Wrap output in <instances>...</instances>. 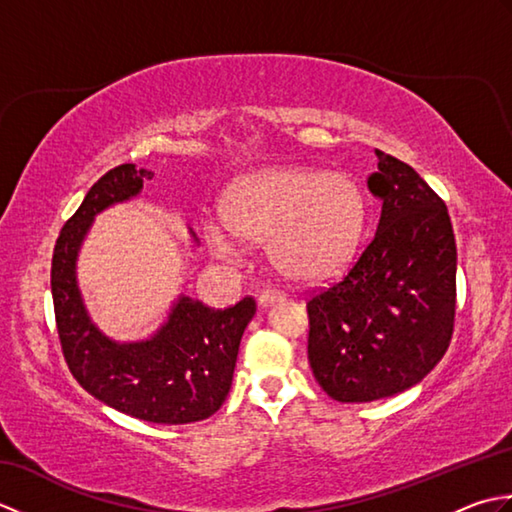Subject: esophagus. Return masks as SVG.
<instances>
[{
	"label": "esophagus",
	"mask_w": 512,
	"mask_h": 512,
	"mask_svg": "<svg viewBox=\"0 0 512 512\" xmlns=\"http://www.w3.org/2000/svg\"><path fill=\"white\" fill-rule=\"evenodd\" d=\"M281 299H284V292H279L275 288H266L259 292V303H262V306H268V303H275Z\"/></svg>",
	"instance_id": "1"
}]
</instances>
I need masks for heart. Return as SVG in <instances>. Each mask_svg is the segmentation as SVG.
Wrapping results in <instances>:
<instances>
[{
    "label": "heart",
    "mask_w": 512,
    "mask_h": 512,
    "mask_svg": "<svg viewBox=\"0 0 512 512\" xmlns=\"http://www.w3.org/2000/svg\"><path fill=\"white\" fill-rule=\"evenodd\" d=\"M365 222V200L347 173L273 167L231 184L222 222L206 226L217 255L237 253L235 237L266 242L268 259L297 281L332 277L350 262Z\"/></svg>",
    "instance_id": "obj_1"
}]
</instances>
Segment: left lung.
Segmentation results:
<instances>
[{
  "label": "left lung",
  "mask_w": 512,
  "mask_h": 512,
  "mask_svg": "<svg viewBox=\"0 0 512 512\" xmlns=\"http://www.w3.org/2000/svg\"><path fill=\"white\" fill-rule=\"evenodd\" d=\"M369 191L383 200L376 233L347 273L310 295L308 361L339 402L400 394L447 352L458 250L447 204L407 162L378 151Z\"/></svg>",
  "instance_id": "obj_1"
}]
</instances>
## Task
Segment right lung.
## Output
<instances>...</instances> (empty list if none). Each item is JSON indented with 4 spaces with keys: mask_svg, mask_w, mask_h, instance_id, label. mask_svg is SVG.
Wrapping results in <instances>:
<instances>
[{
    "mask_svg": "<svg viewBox=\"0 0 512 512\" xmlns=\"http://www.w3.org/2000/svg\"><path fill=\"white\" fill-rule=\"evenodd\" d=\"M154 173L118 165L92 184L63 224L52 253L50 286L63 358L85 391L127 416L189 424L213 416L233 383L239 341L257 310L253 297L215 310L180 297L169 321L140 343H114L94 328L76 288L74 264L85 233L114 202L134 198Z\"/></svg>",
    "mask_w": 512,
    "mask_h": 512,
    "instance_id": "add662e5",
    "label": "right lung"
}]
</instances>
